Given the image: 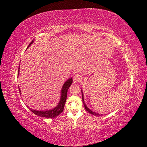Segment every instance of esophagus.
I'll list each match as a JSON object with an SVG mask.
<instances>
[{
    "label": "esophagus",
    "mask_w": 147,
    "mask_h": 147,
    "mask_svg": "<svg viewBox=\"0 0 147 147\" xmlns=\"http://www.w3.org/2000/svg\"><path fill=\"white\" fill-rule=\"evenodd\" d=\"M73 82L74 83H77L81 81V76L79 75V74H75V75L73 76Z\"/></svg>",
    "instance_id": "esophagus-1"
}]
</instances>
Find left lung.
Here are the masks:
<instances>
[{"label":"left lung","mask_w":147,"mask_h":147,"mask_svg":"<svg viewBox=\"0 0 147 147\" xmlns=\"http://www.w3.org/2000/svg\"><path fill=\"white\" fill-rule=\"evenodd\" d=\"M82 100H83V102L84 107H85V109H86V111H88V112H89V113L92 114V115H100V114H98V113H95V112H93V111H91V110H90V109H88V107H87V106L86 105L85 103V101H84V97H83V92H82Z\"/></svg>","instance_id":"1"}]
</instances>
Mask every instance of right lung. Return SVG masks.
Here are the masks:
<instances>
[{
  "label": "right lung",
  "instance_id": "1",
  "mask_svg": "<svg viewBox=\"0 0 147 147\" xmlns=\"http://www.w3.org/2000/svg\"><path fill=\"white\" fill-rule=\"evenodd\" d=\"M34 40L31 42L28 48L33 43ZM19 72H20V67L18 68V75H19ZM73 83V79L69 78L67 80L66 82L64 83V84L62 86V88L61 90V99L60 101H59L58 105L56 106V107L54 109H51V110H48V111H36V110H33V109H30V111L32 112H33L35 115H38V116L40 117H43L45 118H54L56 116H57L59 114H60L61 112H62L64 110V105L65 104V101H66V98H67V90L69 88V86ZM20 90V88H19ZM20 93H21V90H20Z\"/></svg>",
  "mask_w": 147,
  "mask_h": 147
}]
</instances>
